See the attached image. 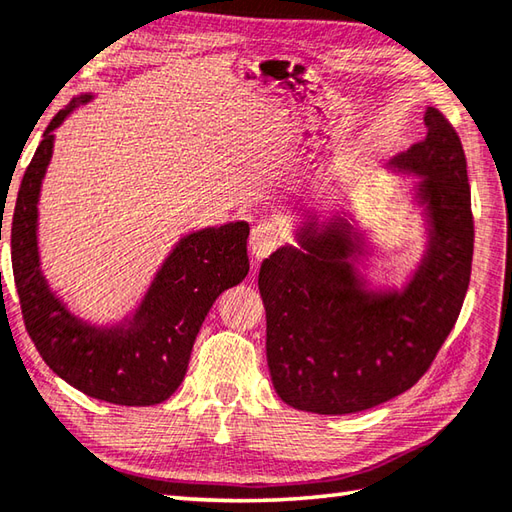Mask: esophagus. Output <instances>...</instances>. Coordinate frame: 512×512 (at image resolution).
Wrapping results in <instances>:
<instances>
[{
	"label": "esophagus",
	"instance_id": "esophagus-1",
	"mask_svg": "<svg viewBox=\"0 0 512 512\" xmlns=\"http://www.w3.org/2000/svg\"><path fill=\"white\" fill-rule=\"evenodd\" d=\"M282 242V235H279V230L273 224H257L253 230H250V239H248V246H250V253L257 259H264L268 257L273 250Z\"/></svg>",
	"mask_w": 512,
	"mask_h": 512
}]
</instances>
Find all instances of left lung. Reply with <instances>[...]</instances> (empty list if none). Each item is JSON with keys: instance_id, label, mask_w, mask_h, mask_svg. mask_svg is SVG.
<instances>
[{"instance_id": "8db88e82", "label": "left lung", "mask_w": 512, "mask_h": 512, "mask_svg": "<svg viewBox=\"0 0 512 512\" xmlns=\"http://www.w3.org/2000/svg\"><path fill=\"white\" fill-rule=\"evenodd\" d=\"M424 124L422 142L390 162L424 177L419 202L433 226L404 293L362 286L353 266L362 242L342 217L319 226L310 215L302 248H279L259 268L268 370L288 406L348 415L384 404L422 379L457 322L475 244L466 155L437 108Z\"/></svg>"}]
</instances>
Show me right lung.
<instances>
[{"label":"right lung","instance_id":"right-lung-1","mask_svg":"<svg viewBox=\"0 0 512 512\" xmlns=\"http://www.w3.org/2000/svg\"><path fill=\"white\" fill-rule=\"evenodd\" d=\"M90 95L75 97L50 119L19 186L10 257L24 324L53 373L84 395L119 406H153L175 393L210 306L248 275V224L190 233L168 255L142 306L124 326L95 328L50 293L39 270L37 202L53 157V130ZM2 239V235H0Z\"/></svg>","mask_w":512,"mask_h":512}]
</instances>
